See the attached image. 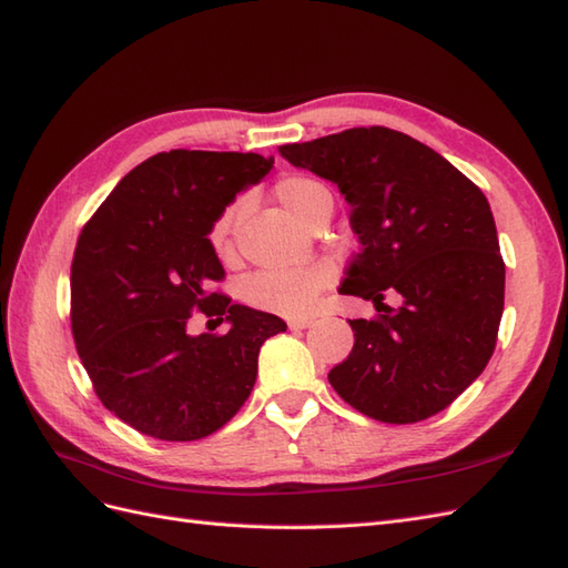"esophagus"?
I'll list each match as a JSON object with an SVG mask.
<instances>
[{
	"label": "esophagus",
	"mask_w": 568,
	"mask_h": 568,
	"mask_svg": "<svg viewBox=\"0 0 568 568\" xmlns=\"http://www.w3.org/2000/svg\"><path fill=\"white\" fill-rule=\"evenodd\" d=\"M287 327H291L293 332H297V329H307V327H312V317H297V320H287Z\"/></svg>",
	"instance_id": "34e87169"
}]
</instances>
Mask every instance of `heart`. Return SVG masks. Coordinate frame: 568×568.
<instances>
[{"label":"heart","mask_w":568,"mask_h":568,"mask_svg":"<svg viewBox=\"0 0 568 568\" xmlns=\"http://www.w3.org/2000/svg\"><path fill=\"white\" fill-rule=\"evenodd\" d=\"M273 192L283 207L305 224L315 222V216L324 210H332L329 187L310 175H285L277 180ZM239 214L241 202H234L214 220L210 229V246L216 258L229 261L234 256ZM334 265L327 261L300 265V268L261 271L246 281L244 300L251 307L271 312V315L300 317L315 305L317 295L334 283Z\"/></svg>","instance_id":"heart-1"}]
</instances>
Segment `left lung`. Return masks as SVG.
<instances>
[{
    "instance_id": "8db88e82",
    "label": "left lung",
    "mask_w": 568,
    "mask_h": 568,
    "mask_svg": "<svg viewBox=\"0 0 568 568\" xmlns=\"http://www.w3.org/2000/svg\"><path fill=\"white\" fill-rule=\"evenodd\" d=\"M339 185L361 253L342 295L381 315L352 320L354 348L332 388L378 422L413 425L449 407L493 356L505 303V263L478 185L425 143L388 126H356L277 149ZM404 295L390 311L384 293Z\"/></svg>"
}]
</instances>
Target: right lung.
<instances>
[{
  "mask_svg": "<svg viewBox=\"0 0 568 568\" xmlns=\"http://www.w3.org/2000/svg\"><path fill=\"white\" fill-rule=\"evenodd\" d=\"M273 155L173 149L122 178L78 236L70 265V324L102 405L163 442H195L246 403L258 352L285 322L232 305L216 291L224 268L210 229ZM192 311L233 324L190 337Z\"/></svg>",
  "mask_w": 568,
  "mask_h": 568,
  "instance_id": "right-lung-1",
  "label": "right lung"
}]
</instances>
